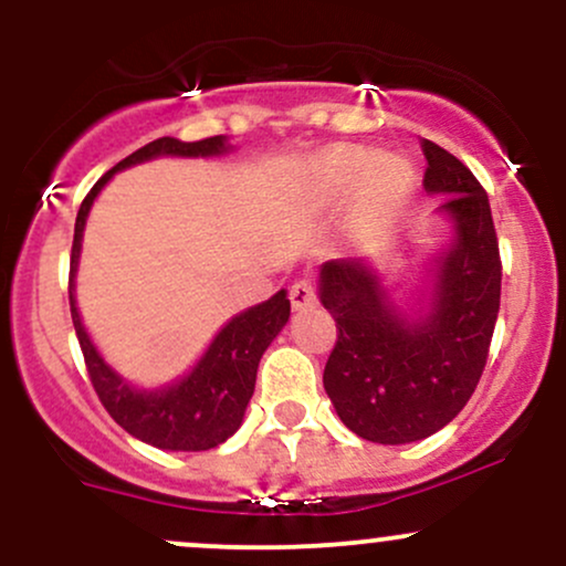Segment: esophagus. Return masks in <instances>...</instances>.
<instances>
[{"label":"esophagus","mask_w":566,"mask_h":566,"mask_svg":"<svg viewBox=\"0 0 566 566\" xmlns=\"http://www.w3.org/2000/svg\"><path fill=\"white\" fill-rule=\"evenodd\" d=\"M290 303H292V308H295V311L314 308V305H316L314 284L305 282V279H301V282L292 284V287H290Z\"/></svg>","instance_id":"34e87169"}]
</instances>
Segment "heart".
<instances>
[{
  "mask_svg": "<svg viewBox=\"0 0 566 566\" xmlns=\"http://www.w3.org/2000/svg\"><path fill=\"white\" fill-rule=\"evenodd\" d=\"M373 160V154L365 148H337L329 154V172L335 175L337 184L348 186L365 172L368 161ZM365 178V193L367 201L373 207H396L399 201H405L412 191V172H409L407 161L396 157H380L369 166Z\"/></svg>",
  "mask_w": 566,
  "mask_h": 566,
  "instance_id": "1",
  "label": "heart"
}]
</instances>
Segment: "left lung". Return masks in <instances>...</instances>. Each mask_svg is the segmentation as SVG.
Here are the masks:
<instances>
[{
	"label": "left lung",
	"instance_id": "obj_1",
	"mask_svg": "<svg viewBox=\"0 0 566 566\" xmlns=\"http://www.w3.org/2000/svg\"><path fill=\"white\" fill-rule=\"evenodd\" d=\"M423 186L444 193L458 237L441 261L428 319L407 322L359 261L322 265L319 295L337 340L324 391L356 437L407 444L444 428L482 378L500 311V247L486 191L437 143H420Z\"/></svg>",
	"mask_w": 566,
	"mask_h": 566
}]
</instances>
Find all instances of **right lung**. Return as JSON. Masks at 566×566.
<instances>
[{
	"label": "right lung",
	"instance_id": "right-lung-1",
	"mask_svg": "<svg viewBox=\"0 0 566 566\" xmlns=\"http://www.w3.org/2000/svg\"><path fill=\"white\" fill-rule=\"evenodd\" d=\"M226 151L223 135H212L205 140H178V138H157L146 146L129 154L119 165L103 175L97 184L90 188L84 197L80 216L74 226V244H71V276H69V303H71V322H74L76 337L87 365L90 382H93L97 399L106 407V412L133 433L135 439L146 444L159 447V450H178V452H201L223 444L226 439L242 426L244 409L250 405L252 391H255V375L261 365L263 350L269 343L282 333V327L290 319V301L287 292L279 290L271 301H265L233 319L220 329L212 346L201 356V361L193 367V373L165 391L140 394L129 388L119 375L114 373L106 361L101 359L87 333H84L80 311L74 305V271L80 261V242L84 231L93 199L97 197L106 180L114 172L125 170L138 161L172 154V157H212V154Z\"/></svg>",
	"mask_w": 566,
	"mask_h": 566
}]
</instances>
